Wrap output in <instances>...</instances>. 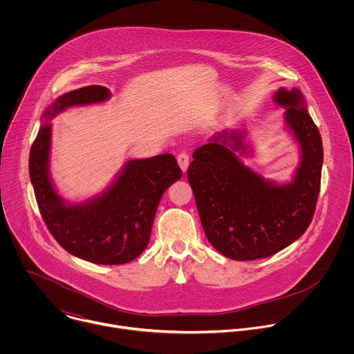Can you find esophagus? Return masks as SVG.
Listing matches in <instances>:
<instances>
[{"instance_id": "esophagus-1", "label": "esophagus", "mask_w": 354, "mask_h": 354, "mask_svg": "<svg viewBox=\"0 0 354 354\" xmlns=\"http://www.w3.org/2000/svg\"><path fill=\"white\" fill-rule=\"evenodd\" d=\"M178 164H179V168L182 169V172L185 174L187 171V167H189V156L186 153H180L178 157Z\"/></svg>"}]
</instances>
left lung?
I'll return each mask as SVG.
<instances>
[{
  "label": "left lung",
  "instance_id": "left-lung-1",
  "mask_svg": "<svg viewBox=\"0 0 354 354\" xmlns=\"http://www.w3.org/2000/svg\"><path fill=\"white\" fill-rule=\"evenodd\" d=\"M274 102L301 148V162L286 185L245 167V133L221 131L198 147L187 168L200 221L210 243L232 261L272 257L297 241L313 221L321 187L322 138L301 91L280 88Z\"/></svg>",
  "mask_w": 354,
  "mask_h": 354
}]
</instances>
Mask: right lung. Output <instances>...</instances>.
Wrapping results in <instances>:
<instances>
[{"instance_id": "add662e5", "label": "right lung", "mask_w": 354, "mask_h": 354, "mask_svg": "<svg viewBox=\"0 0 354 354\" xmlns=\"http://www.w3.org/2000/svg\"><path fill=\"white\" fill-rule=\"evenodd\" d=\"M109 97L111 91L100 85L70 91L57 97L43 119ZM50 142L52 124L46 122L30 148L29 175L40 214L55 239L68 254L97 265H123L140 257L149 242L164 192L182 176L175 157L131 160L102 194L70 205L57 194L48 175Z\"/></svg>"}]
</instances>
